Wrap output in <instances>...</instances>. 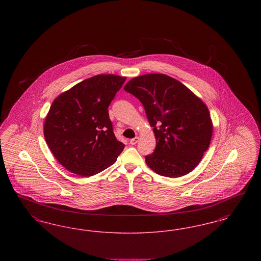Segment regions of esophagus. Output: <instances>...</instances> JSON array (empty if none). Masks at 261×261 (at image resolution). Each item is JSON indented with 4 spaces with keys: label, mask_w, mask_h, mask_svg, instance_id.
<instances>
[{
    "label": "esophagus",
    "mask_w": 261,
    "mask_h": 261,
    "mask_svg": "<svg viewBox=\"0 0 261 261\" xmlns=\"http://www.w3.org/2000/svg\"><path fill=\"white\" fill-rule=\"evenodd\" d=\"M138 141H139V137H135V138H133V139L130 140V144H131L132 146H134V145H136L137 143H138Z\"/></svg>",
    "instance_id": "esophagus-1"
}]
</instances>
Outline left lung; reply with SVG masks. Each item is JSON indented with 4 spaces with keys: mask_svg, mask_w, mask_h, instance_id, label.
<instances>
[{
    "mask_svg": "<svg viewBox=\"0 0 261 261\" xmlns=\"http://www.w3.org/2000/svg\"><path fill=\"white\" fill-rule=\"evenodd\" d=\"M124 90L142 102L153 127L156 147L146 156L149 168L170 178L195 169L212 136L213 125L204 102L178 80L160 73L135 77Z\"/></svg>",
    "mask_w": 261,
    "mask_h": 261,
    "instance_id": "left-lung-1",
    "label": "left lung"
}]
</instances>
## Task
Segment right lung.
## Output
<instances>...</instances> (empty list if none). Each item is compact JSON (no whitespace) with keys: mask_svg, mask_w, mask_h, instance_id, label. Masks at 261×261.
I'll list each match as a JSON object with an SVG mask.
<instances>
[{"mask_svg":"<svg viewBox=\"0 0 261 261\" xmlns=\"http://www.w3.org/2000/svg\"><path fill=\"white\" fill-rule=\"evenodd\" d=\"M126 77L93 76L53 101L44 123L45 140L71 173L93 176L110 167L124 149L114 136L109 106Z\"/></svg>","mask_w":261,"mask_h":261,"instance_id":"right-lung-1","label":"right lung"}]
</instances>
